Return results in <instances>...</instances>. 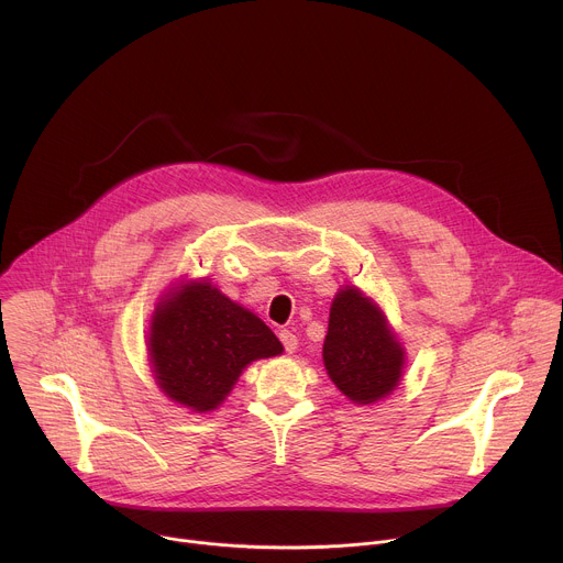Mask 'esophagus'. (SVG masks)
<instances>
[{"instance_id":"1","label":"esophagus","mask_w":563,"mask_h":563,"mask_svg":"<svg viewBox=\"0 0 563 563\" xmlns=\"http://www.w3.org/2000/svg\"><path fill=\"white\" fill-rule=\"evenodd\" d=\"M278 339H280V343H283V347H285V352H296V347H298V339H296V334L294 332H289V330H280L278 332Z\"/></svg>"}]
</instances>
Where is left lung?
Listing matches in <instances>:
<instances>
[{
    "mask_svg": "<svg viewBox=\"0 0 563 563\" xmlns=\"http://www.w3.org/2000/svg\"><path fill=\"white\" fill-rule=\"evenodd\" d=\"M323 363L334 385L358 406L389 396L404 376V345L358 287H343L332 302Z\"/></svg>",
    "mask_w": 563,
    "mask_h": 563,
    "instance_id": "left-lung-1",
    "label": "left lung"
}]
</instances>
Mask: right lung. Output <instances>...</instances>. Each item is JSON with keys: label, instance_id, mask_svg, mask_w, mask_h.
Masks as SVG:
<instances>
[{"label": "right lung", "instance_id": "add662e5", "mask_svg": "<svg viewBox=\"0 0 563 563\" xmlns=\"http://www.w3.org/2000/svg\"><path fill=\"white\" fill-rule=\"evenodd\" d=\"M278 354L283 345L263 320L205 280L172 289L151 316L153 376L194 412L216 410L252 361Z\"/></svg>", "mask_w": 563, "mask_h": 563}]
</instances>
